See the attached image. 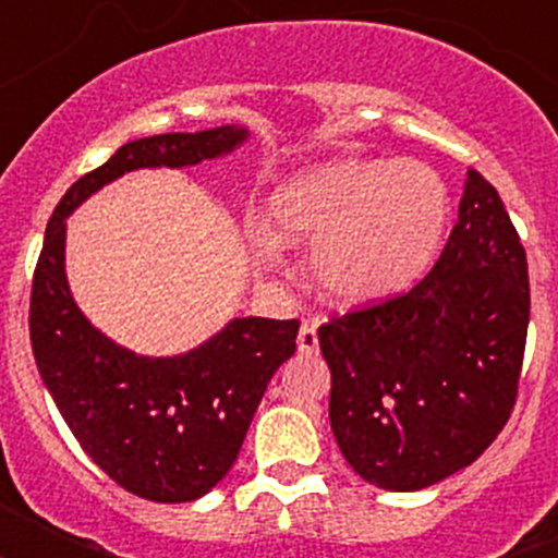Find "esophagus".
I'll list each match as a JSON object with an SVG mask.
<instances>
[{
    "label": "esophagus",
    "instance_id": "34e87169",
    "mask_svg": "<svg viewBox=\"0 0 558 558\" xmlns=\"http://www.w3.org/2000/svg\"><path fill=\"white\" fill-rule=\"evenodd\" d=\"M299 352L302 354H315L318 352V322H304L299 329Z\"/></svg>",
    "mask_w": 558,
    "mask_h": 558
}]
</instances>
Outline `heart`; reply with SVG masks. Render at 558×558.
<instances>
[{
	"instance_id": "obj_1",
	"label": "heart",
	"mask_w": 558,
	"mask_h": 558,
	"mask_svg": "<svg viewBox=\"0 0 558 558\" xmlns=\"http://www.w3.org/2000/svg\"><path fill=\"white\" fill-rule=\"evenodd\" d=\"M450 186L413 159H338L276 186L268 223L254 226L265 256L313 240L307 270L338 304H374L416 284L445 240Z\"/></svg>"
}]
</instances>
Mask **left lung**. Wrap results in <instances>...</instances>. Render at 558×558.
I'll return each mask as SVG.
<instances>
[{
    "label": "left lung",
    "mask_w": 558,
    "mask_h": 558,
    "mask_svg": "<svg viewBox=\"0 0 558 558\" xmlns=\"http://www.w3.org/2000/svg\"><path fill=\"white\" fill-rule=\"evenodd\" d=\"M529 310L520 234L495 186L470 170L430 274L318 329L329 425L349 466L388 492L427 489L470 466L511 416Z\"/></svg>",
    "instance_id": "1"
}]
</instances>
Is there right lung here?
Segmentation results:
<instances>
[{"label":"right lung","mask_w":558,"mask_h":558,"mask_svg":"<svg viewBox=\"0 0 558 558\" xmlns=\"http://www.w3.org/2000/svg\"><path fill=\"white\" fill-rule=\"evenodd\" d=\"M248 142V128L133 140L69 186L33 276L29 343L38 374L86 456L131 495L198 500L231 470L270 377L295 352L299 322L231 318L190 352L150 357L113 343L77 307L66 279V218L133 170L195 167Z\"/></svg>","instance_id":"1"}]
</instances>
